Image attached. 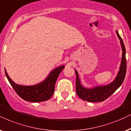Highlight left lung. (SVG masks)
Listing matches in <instances>:
<instances>
[{"mask_svg": "<svg viewBox=\"0 0 131 131\" xmlns=\"http://www.w3.org/2000/svg\"><path fill=\"white\" fill-rule=\"evenodd\" d=\"M116 34L120 40L122 49V57L120 69L115 79L111 83L104 86H97L91 88L84 87L81 83L77 71L75 69L76 74L75 89L77 95L82 100L89 102H103L110 97L123 83L126 72V49L123 40L119 35L118 31Z\"/></svg>", "mask_w": 131, "mask_h": 131, "instance_id": "1", "label": "left lung"}]
</instances>
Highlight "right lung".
I'll use <instances>...</instances> for the list:
<instances>
[{
  "instance_id": "right-lung-1",
  "label": "right lung",
  "mask_w": 131,
  "mask_h": 131,
  "mask_svg": "<svg viewBox=\"0 0 131 131\" xmlns=\"http://www.w3.org/2000/svg\"><path fill=\"white\" fill-rule=\"evenodd\" d=\"M64 68V65L56 68L51 71L43 81L37 85L31 86L15 83L8 75L6 69H5V72L11 86L21 99L28 102H41L49 100L53 95L56 80Z\"/></svg>"
}]
</instances>
